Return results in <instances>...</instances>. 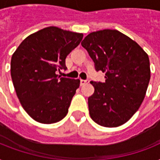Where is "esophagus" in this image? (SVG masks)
I'll use <instances>...</instances> for the list:
<instances>
[{
  "label": "esophagus",
  "mask_w": 160,
  "mask_h": 160,
  "mask_svg": "<svg viewBox=\"0 0 160 160\" xmlns=\"http://www.w3.org/2000/svg\"><path fill=\"white\" fill-rule=\"evenodd\" d=\"M89 82H90V80H81V79H80V85H84Z\"/></svg>",
  "instance_id": "1"
}]
</instances>
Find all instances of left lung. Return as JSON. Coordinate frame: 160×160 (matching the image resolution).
Segmentation results:
<instances>
[{"label":"left lung","instance_id":"left-lung-1","mask_svg":"<svg viewBox=\"0 0 160 160\" xmlns=\"http://www.w3.org/2000/svg\"><path fill=\"white\" fill-rule=\"evenodd\" d=\"M81 46L105 72V82L91 81L95 92L88 98L91 119L101 126L118 127L139 109L150 80L149 56L132 39L116 30L89 34Z\"/></svg>","mask_w":160,"mask_h":160}]
</instances>
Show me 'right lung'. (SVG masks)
Masks as SVG:
<instances>
[{
    "instance_id": "right-lung-1",
    "label": "right lung",
    "mask_w": 160,
    "mask_h": 160,
    "mask_svg": "<svg viewBox=\"0 0 160 160\" xmlns=\"http://www.w3.org/2000/svg\"><path fill=\"white\" fill-rule=\"evenodd\" d=\"M83 34L55 26L27 36L11 57V75L23 109L36 121L53 124L65 118L80 80L60 77L65 58Z\"/></svg>"
}]
</instances>
